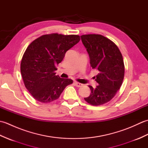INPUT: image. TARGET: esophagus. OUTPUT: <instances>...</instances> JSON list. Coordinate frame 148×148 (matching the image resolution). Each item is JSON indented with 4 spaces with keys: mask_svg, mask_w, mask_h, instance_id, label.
I'll use <instances>...</instances> for the list:
<instances>
[{
    "mask_svg": "<svg viewBox=\"0 0 148 148\" xmlns=\"http://www.w3.org/2000/svg\"><path fill=\"white\" fill-rule=\"evenodd\" d=\"M74 83L75 84V86H77V87H81V86H83V84L79 83H78V82H76V81H74Z\"/></svg>",
    "mask_w": 148,
    "mask_h": 148,
    "instance_id": "obj_1",
    "label": "esophagus"
}]
</instances>
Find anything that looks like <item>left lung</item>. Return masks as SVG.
<instances>
[{"label": "left lung", "instance_id": "1", "mask_svg": "<svg viewBox=\"0 0 148 148\" xmlns=\"http://www.w3.org/2000/svg\"><path fill=\"white\" fill-rule=\"evenodd\" d=\"M86 49L92 69L98 71L95 81L96 88L89 86L91 93L84 100L93 106H100L109 102L119 90L123 81L125 65L118 46L99 34L81 36Z\"/></svg>", "mask_w": 148, "mask_h": 148}]
</instances>
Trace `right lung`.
<instances>
[{
    "instance_id": "1",
    "label": "right lung",
    "mask_w": 148,
    "mask_h": 148,
    "mask_svg": "<svg viewBox=\"0 0 148 148\" xmlns=\"http://www.w3.org/2000/svg\"><path fill=\"white\" fill-rule=\"evenodd\" d=\"M79 40L77 35L51 34L39 37L27 47L21 59V74L26 88L37 101H54L73 83L56 76V66Z\"/></svg>"
}]
</instances>
